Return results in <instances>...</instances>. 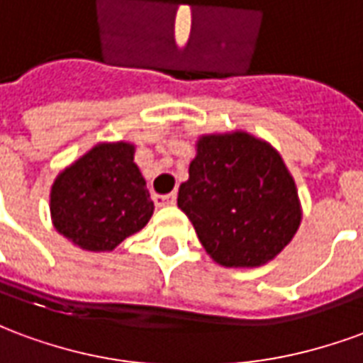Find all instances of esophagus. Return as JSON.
I'll list each match as a JSON object with an SVG mask.
<instances>
[{
  "mask_svg": "<svg viewBox=\"0 0 363 363\" xmlns=\"http://www.w3.org/2000/svg\"><path fill=\"white\" fill-rule=\"evenodd\" d=\"M177 202V192H171V194H157L155 196V204L157 206H173Z\"/></svg>",
  "mask_w": 363,
  "mask_h": 363,
  "instance_id": "esophagus-1",
  "label": "esophagus"
}]
</instances>
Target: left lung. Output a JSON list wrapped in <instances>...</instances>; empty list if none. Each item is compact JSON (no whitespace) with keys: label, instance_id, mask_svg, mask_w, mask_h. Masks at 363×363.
<instances>
[{"label":"left lung","instance_id":"8db88e82","mask_svg":"<svg viewBox=\"0 0 363 363\" xmlns=\"http://www.w3.org/2000/svg\"><path fill=\"white\" fill-rule=\"evenodd\" d=\"M179 208L223 267H260L296 235V182L268 143L245 132L204 135L179 189Z\"/></svg>","mask_w":363,"mask_h":363}]
</instances>
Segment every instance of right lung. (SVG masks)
I'll return each instance as SVG.
<instances>
[{
  "label": "right lung",
  "mask_w": 363,
  "mask_h": 363,
  "mask_svg": "<svg viewBox=\"0 0 363 363\" xmlns=\"http://www.w3.org/2000/svg\"><path fill=\"white\" fill-rule=\"evenodd\" d=\"M54 228L85 251H112L150 221L153 202L134 145L101 143L67 167L50 194Z\"/></svg>",
  "instance_id": "obj_1"
}]
</instances>
